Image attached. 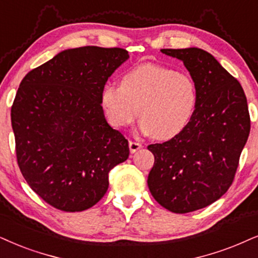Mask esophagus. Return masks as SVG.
Listing matches in <instances>:
<instances>
[{
  "mask_svg": "<svg viewBox=\"0 0 258 258\" xmlns=\"http://www.w3.org/2000/svg\"><path fill=\"white\" fill-rule=\"evenodd\" d=\"M128 148H130V151H131V153H135L138 151L139 149H142L143 145L139 144V143H136V142H130Z\"/></svg>",
  "mask_w": 258,
  "mask_h": 258,
  "instance_id": "esophagus-1",
  "label": "esophagus"
}]
</instances>
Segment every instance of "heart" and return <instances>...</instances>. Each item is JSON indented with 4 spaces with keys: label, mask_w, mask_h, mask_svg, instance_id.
<instances>
[{
    "label": "heart",
    "mask_w": 258,
    "mask_h": 258,
    "mask_svg": "<svg viewBox=\"0 0 258 258\" xmlns=\"http://www.w3.org/2000/svg\"><path fill=\"white\" fill-rule=\"evenodd\" d=\"M197 99L190 77L158 64L133 68L120 86L108 83L101 93V103L114 127L131 125L139 114L140 131L162 140L174 138L187 127Z\"/></svg>",
    "instance_id": "b5f03b06"
}]
</instances>
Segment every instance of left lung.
<instances>
[{"label":"left lung","mask_w":258,"mask_h":258,"mask_svg":"<svg viewBox=\"0 0 258 258\" xmlns=\"http://www.w3.org/2000/svg\"><path fill=\"white\" fill-rule=\"evenodd\" d=\"M183 61L197 88L193 118L180 135L149 145L155 156L148 185L161 206L174 213L207 207L226 193L250 133L240 83L207 51L164 48Z\"/></svg>","instance_id":"1"}]
</instances>
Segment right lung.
<instances>
[{
	"mask_svg": "<svg viewBox=\"0 0 258 258\" xmlns=\"http://www.w3.org/2000/svg\"><path fill=\"white\" fill-rule=\"evenodd\" d=\"M123 48H68L21 81L12 107L22 176L48 205L81 212L108 189L109 171L128 158V142L101 106L107 80L128 59Z\"/></svg>",
	"mask_w": 258,
	"mask_h": 258,
	"instance_id": "1",
	"label": "right lung"
}]
</instances>
